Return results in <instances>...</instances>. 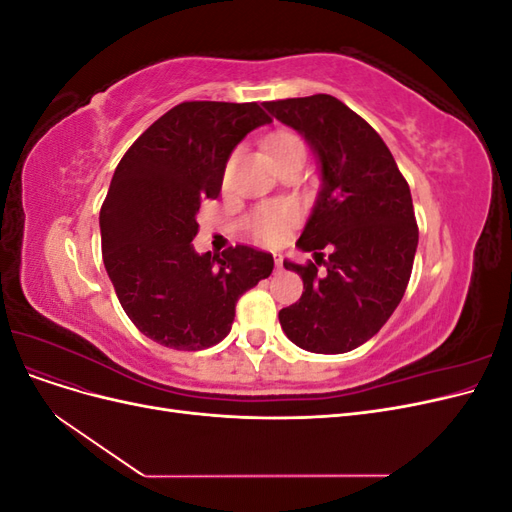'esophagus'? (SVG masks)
<instances>
[{
    "mask_svg": "<svg viewBox=\"0 0 512 512\" xmlns=\"http://www.w3.org/2000/svg\"><path fill=\"white\" fill-rule=\"evenodd\" d=\"M275 267H277V269H282V267H284V260H282V256H277V258H275Z\"/></svg>",
    "mask_w": 512,
    "mask_h": 512,
    "instance_id": "obj_1",
    "label": "esophagus"
}]
</instances>
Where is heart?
<instances>
[{
	"instance_id": "b5f03b06",
	"label": "heart",
	"mask_w": 512,
	"mask_h": 512,
	"mask_svg": "<svg viewBox=\"0 0 512 512\" xmlns=\"http://www.w3.org/2000/svg\"><path fill=\"white\" fill-rule=\"evenodd\" d=\"M294 149H305L301 138L294 134H277L273 141L269 143V151L271 156L277 160L282 158L284 153L294 151ZM299 222V211L294 205L284 203V200H273V203H265L258 205L252 215H250V226L252 235L262 241L275 245L286 239V235L290 232V228Z\"/></svg>"
}]
</instances>
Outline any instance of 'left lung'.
<instances>
[{"label": "left lung", "instance_id": "8db88e82", "mask_svg": "<svg viewBox=\"0 0 512 512\" xmlns=\"http://www.w3.org/2000/svg\"><path fill=\"white\" fill-rule=\"evenodd\" d=\"M265 106L307 138L322 168V190L297 241L316 262H284L301 275L303 294L282 309L280 324L303 350L350 352L382 329L410 282L418 245L410 185L380 134L342 100L316 94Z\"/></svg>", "mask_w": 512, "mask_h": 512}]
</instances>
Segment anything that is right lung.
<instances>
[{
    "label": "right lung",
    "instance_id": "right-lung-1",
    "mask_svg": "<svg viewBox=\"0 0 512 512\" xmlns=\"http://www.w3.org/2000/svg\"><path fill=\"white\" fill-rule=\"evenodd\" d=\"M271 123L258 102H181L136 138L100 209L102 258L123 312L160 346L205 350L230 333L243 292L273 256L250 245L196 254V213L218 198L247 132Z\"/></svg>",
    "mask_w": 512,
    "mask_h": 512
}]
</instances>
